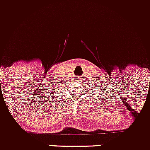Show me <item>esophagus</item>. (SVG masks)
I'll use <instances>...</instances> for the list:
<instances>
[{
    "label": "esophagus",
    "instance_id": "obj_1",
    "mask_svg": "<svg viewBox=\"0 0 150 150\" xmlns=\"http://www.w3.org/2000/svg\"><path fill=\"white\" fill-rule=\"evenodd\" d=\"M81 79H82V78L80 77V76H77V77H76V82H80L81 81Z\"/></svg>",
    "mask_w": 150,
    "mask_h": 150
}]
</instances>
